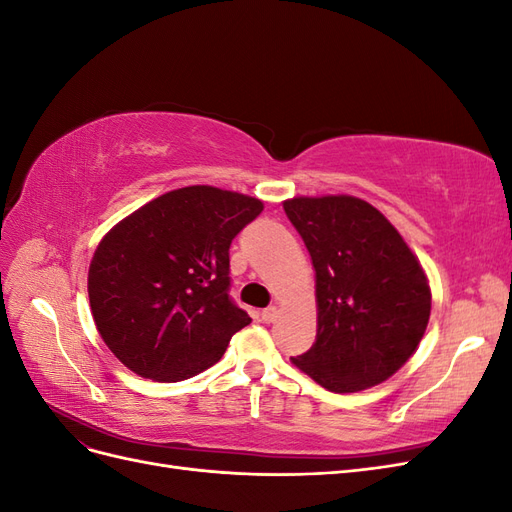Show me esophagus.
<instances>
[{"mask_svg":"<svg viewBox=\"0 0 512 512\" xmlns=\"http://www.w3.org/2000/svg\"><path fill=\"white\" fill-rule=\"evenodd\" d=\"M260 318H262V322H273V320L277 318V307L271 305V307H267V309H262Z\"/></svg>","mask_w":512,"mask_h":512,"instance_id":"obj_1","label":"esophagus"}]
</instances>
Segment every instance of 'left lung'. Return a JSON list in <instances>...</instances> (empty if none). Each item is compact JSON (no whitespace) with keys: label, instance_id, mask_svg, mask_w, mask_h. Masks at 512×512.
I'll use <instances>...</instances> for the list:
<instances>
[{"label":"left lung","instance_id":"1","mask_svg":"<svg viewBox=\"0 0 512 512\" xmlns=\"http://www.w3.org/2000/svg\"><path fill=\"white\" fill-rule=\"evenodd\" d=\"M284 211L316 271L318 333L290 359L333 393L389 380L425 335L431 290L397 228L354 196H299Z\"/></svg>","mask_w":512,"mask_h":512}]
</instances>
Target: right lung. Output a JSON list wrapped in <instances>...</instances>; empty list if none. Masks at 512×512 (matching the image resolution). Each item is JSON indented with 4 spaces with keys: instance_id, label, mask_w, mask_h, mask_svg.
Returning a JSON list of instances; mask_svg holds the SVG:
<instances>
[{
    "instance_id": "obj_1",
    "label": "right lung",
    "mask_w": 512,
    "mask_h": 512,
    "mask_svg": "<svg viewBox=\"0 0 512 512\" xmlns=\"http://www.w3.org/2000/svg\"><path fill=\"white\" fill-rule=\"evenodd\" d=\"M258 198L211 185L166 192L106 232L87 292L96 327L134 374L179 382L222 359L252 322L230 299V243Z\"/></svg>"
}]
</instances>
